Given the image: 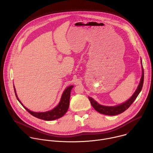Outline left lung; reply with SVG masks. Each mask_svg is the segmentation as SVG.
Listing matches in <instances>:
<instances>
[{"instance_id": "8db88e82", "label": "left lung", "mask_w": 153, "mask_h": 153, "mask_svg": "<svg viewBox=\"0 0 153 153\" xmlns=\"http://www.w3.org/2000/svg\"><path fill=\"white\" fill-rule=\"evenodd\" d=\"M143 80H144V72H143V68L142 66V75L140 81L138 85L137 90H136L133 95L131 97V98H129L127 101H126L125 102L120 105L114 106H103L99 104L96 101H95L93 98L90 97H88V99L91 102V105L97 112L101 114L108 115V116H115V115L119 114L124 112L125 110H126L127 109L131 106V105L134 102V101L136 100V99L137 98L139 94L142 90L143 84Z\"/></svg>"}]
</instances>
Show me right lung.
<instances>
[{
  "label": "right lung",
  "mask_w": 153,
  "mask_h": 153,
  "mask_svg": "<svg viewBox=\"0 0 153 153\" xmlns=\"http://www.w3.org/2000/svg\"><path fill=\"white\" fill-rule=\"evenodd\" d=\"M73 85L70 86L65 89V90L63 91L62 96L61 97L60 101L59 103V105L55 107L54 109H53L52 110L47 111V112H42V113H36V112H33L28 110V108H27L25 106H24L22 103H21V102L19 100V98L17 97L16 92V89L14 88V90L15 92L16 96L19 100V102L20 103V104L24 106V108L25 109V110L32 116L40 119H42L44 120H53L57 119L59 118H60L62 117L65 113H67V111L68 110L69 105H70V93L72 88H73Z\"/></svg>",
  "instance_id": "right-lung-1"
}]
</instances>
